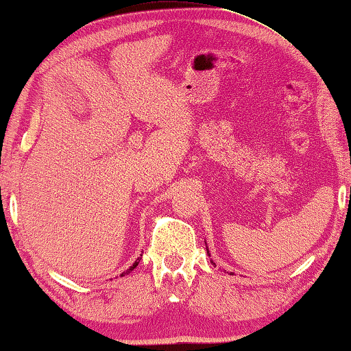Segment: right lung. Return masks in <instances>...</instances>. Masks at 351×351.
I'll return each mask as SVG.
<instances>
[{"label":"right lung","instance_id":"right-lung-1","mask_svg":"<svg viewBox=\"0 0 351 351\" xmlns=\"http://www.w3.org/2000/svg\"><path fill=\"white\" fill-rule=\"evenodd\" d=\"M139 261H141V258H138V260H136V261H134V263H133V266H130V269H127L125 272H122V276H125V274H130V271H133V269L136 268V266H138V265H139Z\"/></svg>","mask_w":351,"mask_h":351}]
</instances>
